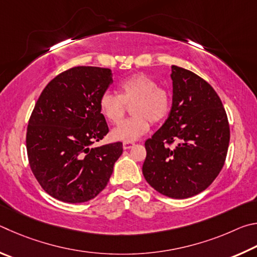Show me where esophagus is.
Masks as SVG:
<instances>
[{"label": "esophagus", "mask_w": 257, "mask_h": 257, "mask_svg": "<svg viewBox=\"0 0 257 257\" xmlns=\"http://www.w3.org/2000/svg\"><path fill=\"white\" fill-rule=\"evenodd\" d=\"M134 147V143L133 142H124L123 143V148L125 150H127V149H131V148H133Z\"/></svg>", "instance_id": "esophagus-1"}]
</instances>
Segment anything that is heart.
Listing matches in <instances>:
<instances>
[{
    "instance_id": "1",
    "label": "heart",
    "mask_w": 257,
    "mask_h": 257,
    "mask_svg": "<svg viewBox=\"0 0 257 257\" xmlns=\"http://www.w3.org/2000/svg\"><path fill=\"white\" fill-rule=\"evenodd\" d=\"M133 117L111 131L117 141L133 142L149 131L150 121L158 123L168 115L170 96L159 88L154 79L146 74H134L119 84V94L106 91L99 99V111L112 124L123 120L126 106H131Z\"/></svg>"
}]
</instances>
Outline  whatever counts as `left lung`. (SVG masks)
Returning <instances> with one entry per match:
<instances>
[{"mask_svg":"<svg viewBox=\"0 0 257 257\" xmlns=\"http://www.w3.org/2000/svg\"><path fill=\"white\" fill-rule=\"evenodd\" d=\"M173 105L168 118L146 141V181L172 199L208 188L226 160L230 130L226 110L211 85L193 72L172 65ZM174 142L178 145L169 147Z\"/></svg>","mask_w":257,"mask_h":257,"instance_id":"left-lung-1","label":"left lung"}]
</instances>
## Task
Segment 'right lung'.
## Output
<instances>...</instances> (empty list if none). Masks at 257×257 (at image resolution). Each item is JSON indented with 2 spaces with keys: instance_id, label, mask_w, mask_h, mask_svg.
Masks as SVG:
<instances>
[{
  "instance_id": "1",
  "label": "right lung",
  "mask_w": 257,
  "mask_h": 257,
  "mask_svg": "<svg viewBox=\"0 0 257 257\" xmlns=\"http://www.w3.org/2000/svg\"><path fill=\"white\" fill-rule=\"evenodd\" d=\"M112 83L109 69L76 66L40 94L27 128V154L44 191L66 203L92 200L123 154L121 142L91 148L108 133L99 99Z\"/></svg>"
}]
</instances>
